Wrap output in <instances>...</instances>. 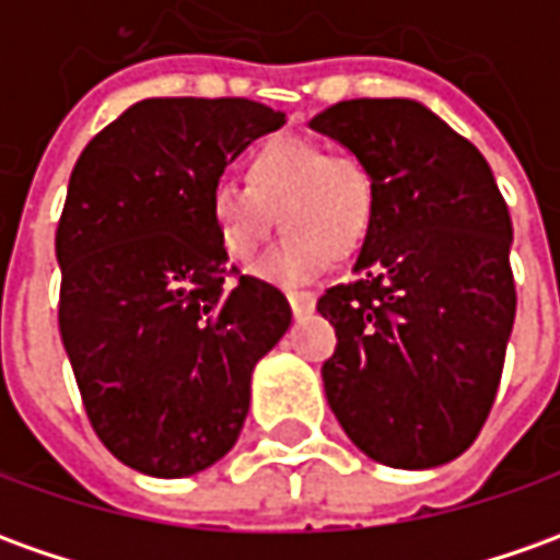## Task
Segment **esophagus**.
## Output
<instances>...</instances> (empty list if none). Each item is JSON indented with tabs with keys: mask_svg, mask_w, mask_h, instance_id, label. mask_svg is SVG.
<instances>
[{
	"mask_svg": "<svg viewBox=\"0 0 560 560\" xmlns=\"http://www.w3.org/2000/svg\"><path fill=\"white\" fill-rule=\"evenodd\" d=\"M288 303H291L294 315H306V312L315 310V294H310V291H288Z\"/></svg>",
	"mask_w": 560,
	"mask_h": 560,
	"instance_id": "esophagus-1",
	"label": "esophagus"
}]
</instances>
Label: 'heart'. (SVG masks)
Returning <instances> with one entry per match:
<instances>
[{"label":"heart","mask_w":560,"mask_h":560,"mask_svg":"<svg viewBox=\"0 0 560 560\" xmlns=\"http://www.w3.org/2000/svg\"><path fill=\"white\" fill-rule=\"evenodd\" d=\"M245 180L248 186L230 177L214 180L205 211L217 245L235 264L257 257L276 220L288 226L257 264L266 281L315 279L334 254L359 248L374 220V171L359 152L325 150L306 137H276L250 152Z\"/></svg>","instance_id":"b5f03b06"}]
</instances>
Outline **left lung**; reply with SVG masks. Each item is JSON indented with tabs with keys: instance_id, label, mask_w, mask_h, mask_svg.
I'll list each match as a JSON object with an SVG mask.
<instances>
[{
	"instance_id": "obj_1",
	"label": "left lung",
	"mask_w": 560,
	"mask_h": 560,
	"mask_svg": "<svg viewBox=\"0 0 560 560\" xmlns=\"http://www.w3.org/2000/svg\"><path fill=\"white\" fill-rule=\"evenodd\" d=\"M310 128L376 180L355 279L318 296L330 410L383 466L451 463L488 420L515 325L509 208L485 155L417 101H343Z\"/></svg>"
}]
</instances>
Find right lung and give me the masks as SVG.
I'll use <instances>...</instances> for the list:
<instances>
[{
	"label": "right lung",
	"mask_w": 560,
	"mask_h": 560,
	"mask_svg": "<svg viewBox=\"0 0 560 560\" xmlns=\"http://www.w3.org/2000/svg\"><path fill=\"white\" fill-rule=\"evenodd\" d=\"M284 113L245 97H150L82 150L57 223L60 340L97 439L125 466L184 478L232 451L250 374L284 337L279 288L238 276L208 189Z\"/></svg>",
	"instance_id": "obj_1"
}]
</instances>
